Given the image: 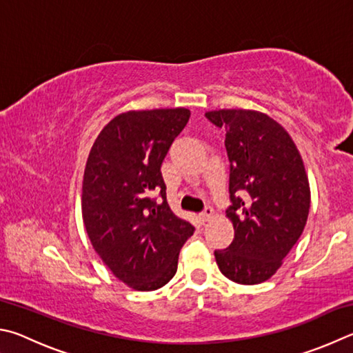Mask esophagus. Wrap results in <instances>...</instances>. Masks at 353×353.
<instances>
[{
  "mask_svg": "<svg viewBox=\"0 0 353 353\" xmlns=\"http://www.w3.org/2000/svg\"><path fill=\"white\" fill-rule=\"evenodd\" d=\"M212 217H214V209H212L211 206H206L205 211H203V212L200 214V219H201L203 221H208L209 219H212Z\"/></svg>",
  "mask_w": 353,
  "mask_h": 353,
  "instance_id": "1",
  "label": "esophagus"
}]
</instances>
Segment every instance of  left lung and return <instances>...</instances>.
<instances>
[{
  "mask_svg": "<svg viewBox=\"0 0 353 353\" xmlns=\"http://www.w3.org/2000/svg\"><path fill=\"white\" fill-rule=\"evenodd\" d=\"M226 132L234 240L214 252L221 273L242 285L268 281L304 231L310 186L287 130L252 110L205 114Z\"/></svg>",
  "mask_w": 353,
  "mask_h": 353,
  "instance_id": "8db88e82",
  "label": "left lung"
}]
</instances>
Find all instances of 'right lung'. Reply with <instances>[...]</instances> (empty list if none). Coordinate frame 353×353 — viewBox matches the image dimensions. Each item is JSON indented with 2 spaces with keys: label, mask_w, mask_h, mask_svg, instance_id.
Instances as JSON below:
<instances>
[{
  "label": "right lung",
  "mask_w": 353,
  "mask_h": 353,
  "mask_svg": "<svg viewBox=\"0 0 353 353\" xmlns=\"http://www.w3.org/2000/svg\"><path fill=\"white\" fill-rule=\"evenodd\" d=\"M190 117L188 108L127 111L99 133L86 161L82 215L92 248L139 292L165 285L195 228L165 199L161 164ZM159 194V201L148 196Z\"/></svg>",
  "instance_id": "1"
}]
</instances>
